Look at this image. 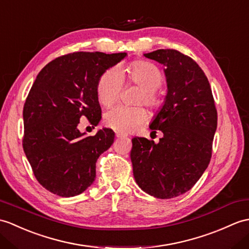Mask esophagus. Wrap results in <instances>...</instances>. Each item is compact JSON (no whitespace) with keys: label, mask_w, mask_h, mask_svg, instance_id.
Returning <instances> with one entry per match:
<instances>
[{"label":"esophagus","mask_w":249,"mask_h":249,"mask_svg":"<svg viewBox=\"0 0 249 249\" xmlns=\"http://www.w3.org/2000/svg\"><path fill=\"white\" fill-rule=\"evenodd\" d=\"M115 137H117V138H123V137H127V134H124V132H120V131H117V132H115Z\"/></svg>","instance_id":"obj_1"}]
</instances>
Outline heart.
Segmentation results:
<instances>
[{
  "label": "heart",
  "mask_w": 249,
  "mask_h": 249,
  "mask_svg": "<svg viewBox=\"0 0 249 249\" xmlns=\"http://www.w3.org/2000/svg\"><path fill=\"white\" fill-rule=\"evenodd\" d=\"M128 82L141 87L142 91L137 103H143L152 110H159L163 104L159 87L163 83V74L154 63L137 60L128 68ZM124 77L120 67H112L104 72L96 86L98 102L109 107L119 100L123 90ZM147 118V111L142 106H115L105 114V123L121 132L136 130Z\"/></svg>",
  "instance_id": "heart-1"
}]
</instances>
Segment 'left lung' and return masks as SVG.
<instances>
[{
    "label": "left lung",
    "mask_w": 249,
    "mask_h": 249,
    "mask_svg": "<svg viewBox=\"0 0 249 249\" xmlns=\"http://www.w3.org/2000/svg\"><path fill=\"white\" fill-rule=\"evenodd\" d=\"M144 56L165 67V102L149 126L162 131L163 138L157 144L132 139V171L144 192L169 199L192 189L204 174L212 156L217 111L209 80L191 57L171 49Z\"/></svg>",
    "instance_id": "obj_1"
}]
</instances>
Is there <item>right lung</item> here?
<instances>
[{
	"label": "right lung",
	"mask_w": 249,
	"mask_h": 249,
	"mask_svg": "<svg viewBox=\"0 0 249 249\" xmlns=\"http://www.w3.org/2000/svg\"><path fill=\"white\" fill-rule=\"evenodd\" d=\"M126 53L75 52L57 57L37 75L23 107L22 145L38 182L61 197L78 195L93 183L95 163L110 147L114 132L103 128L84 137L86 117L101 120L96 86L101 75Z\"/></svg>",
	"instance_id": "obj_1"
}]
</instances>
